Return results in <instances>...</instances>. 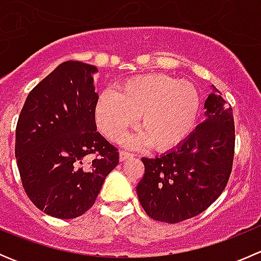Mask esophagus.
Instances as JSON below:
<instances>
[{
	"label": "esophagus",
	"instance_id": "1",
	"mask_svg": "<svg viewBox=\"0 0 261 261\" xmlns=\"http://www.w3.org/2000/svg\"><path fill=\"white\" fill-rule=\"evenodd\" d=\"M134 154L130 151H126V150H121L120 151V160H126V159H130V158H133Z\"/></svg>",
	"mask_w": 261,
	"mask_h": 261
}]
</instances>
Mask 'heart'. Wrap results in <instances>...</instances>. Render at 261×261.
<instances>
[{
    "label": "heart",
    "instance_id": "heart-1",
    "mask_svg": "<svg viewBox=\"0 0 261 261\" xmlns=\"http://www.w3.org/2000/svg\"><path fill=\"white\" fill-rule=\"evenodd\" d=\"M201 107L198 89L191 82L165 74L128 78L115 92H105L96 105V121L105 135L118 140L139 116L141 133L128 139L139 145L149 141L155 149H169L188 136Z\"/></svg>",
    "mask_w": 261,
    "mask_h": 261
}]
</instances>
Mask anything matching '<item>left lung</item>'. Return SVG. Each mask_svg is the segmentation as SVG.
<instances>
[{"label":"left lung","instance_id":"obj_1","mask_svg":"<svg viewBox=\"0 0 261 261\" xmlns=\"http://www.w3.org/2000/svg\"><path fill=\"white\" fill-rule=\"evenodd\" d=\"M213 87L204 120L177 149L141 158L145 172L136 187L152 220L178 223L198 216L220 197L232 172L235 123L232 109Z\"/></svg>","mask_w":261,"mask_h":261}]
</instances>
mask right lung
Instances as JSON below:
<instances>
[{
	"label": "right lung",
	"instance_id": "obj_1",
	"mask_svg": "<svg viewBox=\"0 0 261 261\" xmlns=\"http://www.w3.org/2000/svg\"><path fill=\"white\" fill-rule=\"evenodd\" d=\"M94 72L77 60L62 63L31 89L18 116L15 155L22 187L53 217L88 211L118 164V149L97 131Z\"/></svg>",
	"mask_w": 261,
	"mask_h": 261
}]
</instances>
